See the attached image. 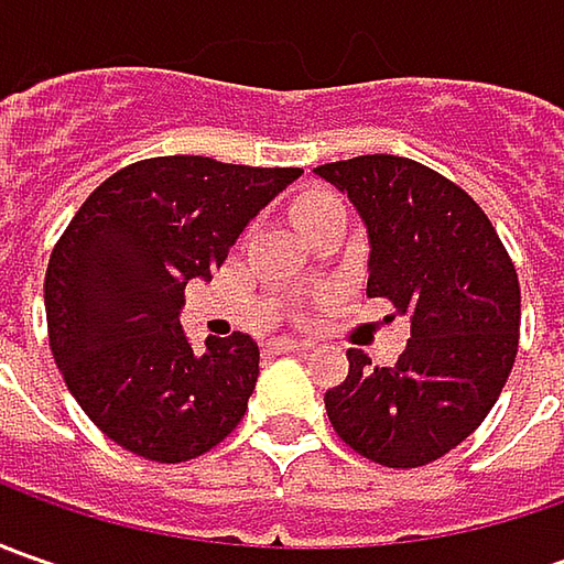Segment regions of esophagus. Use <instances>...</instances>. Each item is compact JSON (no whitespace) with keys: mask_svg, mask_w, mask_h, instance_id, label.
Masks as SVG:
<instances>
[{"mask_svg":"<svg viewBox=\"0 0 564 564\" xmlns=\"http://www.w3.org/2000/svg\"><path fill=\"white\" fill-rule=\"evenodd\" d=\"M311 345L307 341H297V338H279V341H272V351L275 355H301V351H307Z\"/></svg>","mask_w":564,"mask_h":564,"instance_id":"1","label":"esophagus"}]
</instances>
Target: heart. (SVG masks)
I'll list each match as a JSON object with an SVG mask.
<instances>
[{
  "mask_svg": "<svg viewBox=\"0 0 564 564\" xmlns=\"http://www.w3.org/2000/svg\"><path fill=\"white\" fill-rule=\"evenodd\" d=\"M326 204H336V197H333V194H326V191H311V194L297 197V200H294V223H297V226H301V223H307L316 209H323Z\"/></svg>",
  "mask_w": 564,
  "mask_h": 564,
  "instance_id": "obj_1",
  "label": "heart"
}]
</instances>
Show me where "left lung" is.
Here are the masks:
<instances>
[{"label": "left lung", "mask_w": 564, "mask_h": 564, "mask_svg": "<svg viewBox=\"0 0 564 564\" xmlns=\"http://www.w3.org/2000/svg\"><path fill=\"white\" fill-rule=\"evenodd\" d=\"M367 228V294L411 316L392 367L351 348L326 414L358 455L386 467L443 458L484 423L518 355L521 289L487 213L426 165L373 153L316 165Z\"/></svg>", "instance_id": "obj_1"}]
</instances>
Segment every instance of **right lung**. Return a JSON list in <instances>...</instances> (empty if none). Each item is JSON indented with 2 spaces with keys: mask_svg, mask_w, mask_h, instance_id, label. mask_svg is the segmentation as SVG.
<instances>
[{
  "mask_svg": "<svg viewBox=\"0 0 564 564\" xmlns=\"http://www.w3.org/2000/svg\"><path fill=\"white\" fill-rule=\"evenodd\" d=\"M297 175L156 156L109 175L80 204L46 267V326L72 395L112 443L178 465L241 423L260 377L257 341L235 333L197 351L178 314L187 282H209Z\"/></svg>",
  "mask_w": 564,
  "mask_h": 564,
  "instance_id": "right-lung-1",
  "label": "right lung"
}]
</instances>
